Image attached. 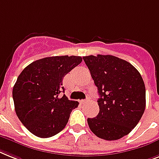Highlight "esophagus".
I'll list each match as a JSON object with an SVG mask.
<instances>
[{
    "instance_id": "34e87169",
    "label": "esophagus",
    "mask_w": 159,
    "mask_h": 159,
    "mask_svg": "<svg viewBox=\"0 0 159 159\" xmlns=\"http://www.w3.org/2000/svg\"><path fill=\"white\" fill-rule=\"evenodd\" d=\"M89 101V99H86V100H82V104H85V103H87V102Z\"/></svg>"
}]
</instances>
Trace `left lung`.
I'll return each mask as SVG.
<instances>
[{"instance_id": "left-lung-1", "label": "left lung", "mask_w": 159, "mask_h": 159, "mask_svg": "<svg viewBox=\"0 0 159 159\" xmlns=\"http://www.w3.org/2000/svg\"><path fill=\"white\" fill-rule=\"evenodd\" d=\"M100 95V112L87 118L91 131L106 140L131 132L145 109V86L133 65L113 55L84 56Z\"/></svg>"}]
</instances>
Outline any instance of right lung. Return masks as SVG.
<instances>
[{
	"label": "right lung",
	"mask_w": 159,
	"mask_h": 159,
	"mask_svg": "<svg viewBox=\"0 0 159 159\" xmlns=\"http://www.w3.org/2000/svg\"><path fill=\"white\" fill-rule=\"evenodd\" d=\"M82 61L81 56H52L38 59L26 67L13 87L17 116L37 137L48 138L65 127L70 113L78 106L64 92L63 78Z\"/></svg>",
	"instance_id": "right-lung-1"
}]
</instances>
